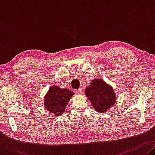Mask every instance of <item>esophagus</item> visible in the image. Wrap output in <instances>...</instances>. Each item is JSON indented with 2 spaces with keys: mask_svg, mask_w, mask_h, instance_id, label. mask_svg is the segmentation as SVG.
I'll return each instance as SVG.
<instances>
[{
  "mask_svg": "<svg viewBox=\"0 0 155 155\" xmlns=\"http://www.w3.org/2000/svg\"><path fill=\"white\" fill-rule=\"evenodd\" d=\"M83 92V91L82 88H79V89H78V90L75 91V92L77 93V94H82Z\"/></svg>",
  "mask_w": 155,
  "mask_h": 155,
  "instance_id": "34e87169",
  "label": "esophagus"
}]
</instances>
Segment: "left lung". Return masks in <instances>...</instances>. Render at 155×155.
Returning <instances> with one entry per match:
<instances>
[{
    "mask_svg": "<svg viewBox=\"0 0 155 155\" xmlns=\"http://www.w3.org/2000/svg\"><path fill=\"white\" fill-rule=\"evenodd\" d=\"M85 94L93 107L99 112H106L116 100L112 87L101 79L93 80L90 86L85 88Z\"/></svg>",
    "mask_w": 155,
    "mask_h": 155,
    "instance_id": "left-lung-1",
    "label": "left lung"
}]
</instances>
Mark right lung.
<instances>
[{
  "label": "right lung",
  "instance_id": "right-lung-1",
  "mask_svg": "<svg viewBox=\"0 0 155 155\" xmlns=\"http://www.w3.org/2000/svg\"><path fill=\"white\" fill-rule=\"evenodd\" d=\"M72 95V91L67 88L61 89L54 85L50 88L45 95L44 105L47 110L55 114V116H58L64 112L65 106Z\"/></svg>",
  "mask_w": 155,
  "mask_h": 155
}]
</instances>
